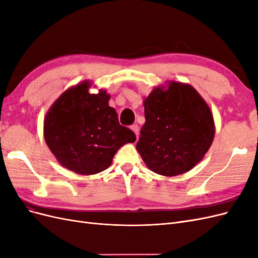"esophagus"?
Returning <instances> with one entry per match:
<instances>
[{"label":"esophagus","instance_id":"obj_1","mask_svg":"<svg viewBox=\"0 0 258 258\" xmlns=\"http://www.w3.org/2000/svg\"><path fill=\"white\" fill-rule=\"evenodd\" d=\"M130 128H131V130H132V131L135 132L136 136H137V138H138V137H139V131H140V129H139V126H138V124H137V123H134V124H132V126H131Z\"/></svg>","mask_w":258,"mask_h":258}]
</instances>
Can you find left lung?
Instances as JSON below:
<instances>
[{
	"label": "left lung",
	"instance_id": "1",
	"mask_svg": "<svg viewBox=\"0 0 258 258\" xmlns=\"http://www.w3.org/2000/svg\"><path fill=\"white\" fill-rule=\"evenodd\" d=\"M145 123L137 150L155 173L183 174L204 158L214 139V121L206 101L191 86L171 82L144 101Z\"/></svg>",
	"mask_w": 258,
	"mask_h": 258
}]
</instances>
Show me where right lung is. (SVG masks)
<instances>
[{"label": "right lung", "instance_id": "1", "mask_svg": "<svg viewBox=\"0 0 258 258\" xmlns=\"http://www.w3.org/2000/svg\"><path fill=\"white\" fill-rule=\"evenodd\" d=\"M88 82L62 93L44 120V137L51 153L67 169L89 175L110 167L114 155L136 141L135 132L123 127L108 105L110 95L88 92Z\"/></svg>", "mask_w": 258, "mask_h": 258}]
</instances>
